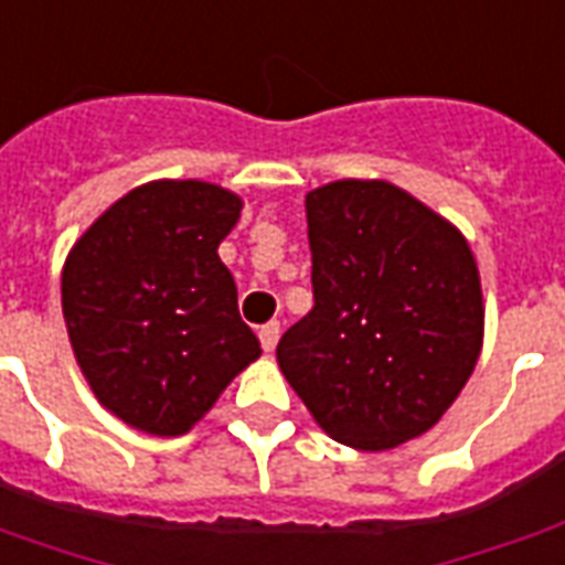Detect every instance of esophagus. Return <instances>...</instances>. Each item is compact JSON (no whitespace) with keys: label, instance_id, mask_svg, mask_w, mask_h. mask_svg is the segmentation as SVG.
<instances>
[{"label":"esophagus","instance_id":"esophagus-1","mask_svg":"<svg viewBox=\"0 0 565 565\" xmlns=\"http://www.w3.org/2000/svg\"><path fill=\"white\" fill-rule=\"evenodd\" d=\"M281 339V323L278 320H271L266 327H259V344H263V351H275V344Z\"/></svg>","mask_w":565,"mask_h":565}]
</instances>
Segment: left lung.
Here are the masks:
<instances>
[{"mask_svg": "<svg viewBox=\"0 0 565 565\" xmlns=\"http://www.w3.org/2000/svg\"><path fill=\"white\" fill-rule=\"evenodd\" d=\"M315 308L278 342V366L320 429L356 450L424 436L460 396L484 342L469 242L387 181L306 196Z\"/></svg>", "mask_w": 565, "mask_h": 565, "instance_id": "left-lung-1", "label": "left lung"}]
</instances>
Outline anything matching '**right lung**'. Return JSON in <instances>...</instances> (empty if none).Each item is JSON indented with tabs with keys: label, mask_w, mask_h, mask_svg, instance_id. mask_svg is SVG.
<instances>
[{
	"label": "right lung",
	"mask_w": 565,
	"mask_h": 565,
	"mask_svg": "<svg viewBox=\"0 0 565 565\" xmlns=\"http://www.w3.org/2000/svg\"><path fill=\"white\" fill-rule=\"evenodd\" d=\"M242 199L209 181H150L68 250L63 318L96 399L150 436H184L259 356L217 247Z\"/></svg>",
	"instance_id": "right-lung-1"
}]
</instances>
